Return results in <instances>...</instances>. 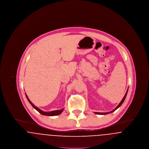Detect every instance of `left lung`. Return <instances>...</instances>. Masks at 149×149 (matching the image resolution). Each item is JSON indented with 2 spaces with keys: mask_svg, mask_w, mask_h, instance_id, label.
<instances>
[{
  "mask_svg": "<svg viewBox=\"0 0 149 149\" xmlns=\"http://www.w3.org/2000/svg\"><path fill=\"white\" fill-rule=\"evenodd\" d=\"M128 88L127 91V92L126 93V94L125 95V96H124V97H123V98L122 99V100H121V102H120V104L117 106V107L113 109V111H111V112H105V113H100V112H94V113L95 114H102V115H104V114H107L111 113H112V112H113L114 111H115L117 109H118L120 107L122 104V103H123V102H124V100H125V99L126 98V95H127V94L128 92Z\"/></svg>",
  "mask_w": 149,
  "mask_h": 149,
  "instance_id": "1",
  "label": "left lung"
}]
</instances>
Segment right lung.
Listing matches in <instances>:
<instances>
[{"instance_id": "right-lung-1", "label": "right lung", "mask_w": 149, "mask_h": 149, "mask_svg": "<svg viewBox=\"0 0 149 149\" xmlns=\"http://www.w3.org/2000/svg\"><path fill=\"white\" fill-rule=\"evenodd\" d=\"M26 98H27V100H29V103L32 105V106L36 110H37L40 113H41V114H42V115H44V116H57V115H58V114L61 113L63 112V111H64V108H63V109H60V110L53 111H51V112H44V111H43L42 110H41L40 109H39L38 107H36L29 100V97H27V94H26Z\"/></svg>"}]
</instances>
